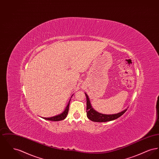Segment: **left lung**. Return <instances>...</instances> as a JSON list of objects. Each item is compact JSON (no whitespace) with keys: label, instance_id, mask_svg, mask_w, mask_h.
Here are the masks:
<instances>
[{"label":"left lung","instance_id":"obj_1","mask_svg":"<svg viewBox=\"0 0 159 159\" xmlns=\"http://www.w3.org/2000/svg\"><path fill=\"white\" fill-rule=\"evenodd\" d=\"M86 97V114L89 119L95 122H106V121H111L115 120L119 117H120L125 113L127 109L123 110L120 113L114 114H104L99 113L93 109L89 101V99L86 93H85Z\"/></svg>","mask_w":159,"mask_h":159}]
</instances>
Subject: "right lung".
I'll return each mask as SVG.
<instances>
[{
  "mask_svg": "<svg viewBox=\"0 0 159 159\" xmlns=\"http://www.w3.org/2000/svg\"><path fill=\"white\" fill-rule=\"evenodd\" d=\"M70 101L68 102V105L67 106L66 110L64 111L63 113L53 116L52 117H48V118H45V117H43L44 119L45 120H51V121H60V120H62L64 119H66V117H67V115L68 114V110H69V105H70Z\"/></svg>",
  "mask_w": 159,
  "mask_h": 159,
  "instance_id": "right-lung-1",
  "label": "right lung"
}]
</instances>
